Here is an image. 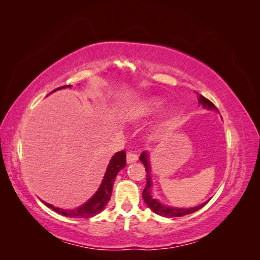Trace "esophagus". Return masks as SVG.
<instances>
[{
  "label": "esophagus",
  "instance_id": "obj_1",
  "mask_svg": "<svg viewBox=\"0 0 260 260\" xmlns=\"http://www.w3.org/2000/svg\"><path fill=\"white\" fill-rule=\"evenodd\" d=\"M138 160V154L135 152H128L127 153V162L131 164Z\"/></svg>",
  "mask_w": 260,
  "mask_h": 260
}]
</instances>
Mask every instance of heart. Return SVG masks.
<instances>
[{
	"label": "heart",
	"instance_id": "1",
	"mask_svg": "<svg viewBox=\"0 0 260 260\" xmlns=\"http://www.w3.org/2000/svg\"><path fill=\"white\" fill-rule=\"evenodd\" d=\"M162 106V101L157 98H148L141 102L139 105L133 107L130 112V117L133 119H141L148 116H152L158 112Z\"/></svg>",
	"mask_w": 260,
	"mask_h": 260
}]
</instances>
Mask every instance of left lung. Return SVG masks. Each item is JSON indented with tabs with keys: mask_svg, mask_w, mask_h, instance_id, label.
Wrapping results in <instances>:
<instances>
[{
	"mask_svg": "<svg viewBox=\"0 0 260 260\" xmlns=\"http://www.w3.org/2000/svg\"><path fill=\"white\" fill-rule=\"evenodd\" d=\"M200 104H202L204 107L207 109H214V111L218 112V108L211 103L209 100L206 98H204L203 95H200ZM140 160L142 161V164L145 166V171H146V185L143 190V200L146 203V205L151 208L155 214L162 216V217H167V218H172V217H182L188 214H192V212L198 211L202 207H204L207 204L203 203L202 205L192 207V208H176V207H169L164 205L159 201H157L152 196V176H151V167H149V162H148V155L146 152H142V154L140 155Z\"/></svg>",
	"mask_w": 260,
	"mask_h": 260,
	"instance_id": "left-lung-1",
	"label": "left lung"
}]
</instances>
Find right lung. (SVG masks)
<instances>
[{
	"mask_svg": "<svg viewBox=\"0 0 260 260\" xmlns=\"http://www.w3.org/2000/svg\"><path fill=\"white\" fill-rule=\"evenodd\" d=\"M70 88L72 85H64L60 86V88H57L53 90L52 92L56 91V90H60L62 88ZM125 167V152L120 151L117 152L113 157L111 161L108 164V167L106 169L105 176L103 181L99 187V190L96 191V193L94 194L92 198L84 203L83 205H81L80 207H78L76 209L73 210H68V209H61L58 207H54L51 204H48L43 202L46 206L49 208L53 209L54 211L58 212V214L66 216V217H72V218H91L93 216L98 215L99 212H101L102 210L104 209V207L107 205L108 201L111 200L112 196V192H113V185L115 182V179L118 172H119L121 169H123Z\"/></svg>",
	"mask_w": 260,
	"mask_h": 260,
	"instance_id": "1",
	"label": "right lung"
}]
</instances>
